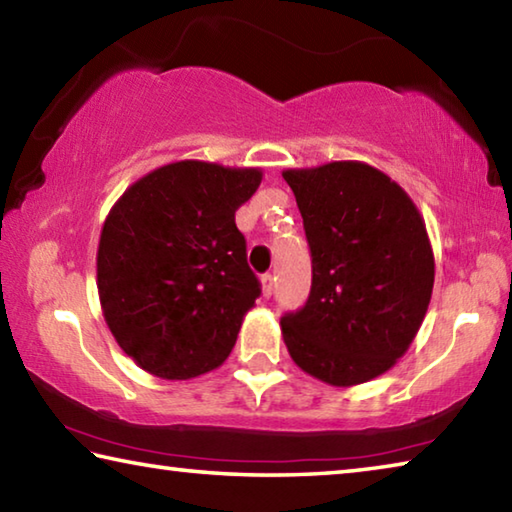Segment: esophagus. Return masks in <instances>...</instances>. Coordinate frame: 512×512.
<instances>
[{"label":"esophagus","mask_w":512,"mask_h":512,"mask_svg":"<svg viewBox=\"0 0 512 512\" xmlns=\"http://www.w3.org/2000/svg\"><path fill=\"white\" fill-rule=\"evenodd\" d=\"M262 296L264 298H271L273 296V275L271 273H264L262 275Z\"/></svg>","instance_id":"esophagus-1"}]
</instances>
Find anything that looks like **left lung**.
<instances>
[{
  "mask_svg": "<svg viewBox=\"0 0 512 512\" xmlns=\"http://www.w3.org/2000/svg\"><path fill=\"white\" fill-rule=\"evenodd\" d=\"M311 248L307 305L280 320L291 359L329 386L391 370L427 316L433 248L411 196L359 160L284 169Z\"/></svg>",
  "mask_w": 512,
  "mask_h": 512,
  "instance_id": "8db88e82",
  "label": "left lung"
}]
</instances>
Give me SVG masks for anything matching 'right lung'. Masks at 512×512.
Wrapping results in <instances>:
<instances>
[{
	"mask_svg": "<svg viewBox=\"0 0 512 512\" xmlns=\"http://www.w3.org/2000/svg\"><path fill=\"white\" fill-rule=\"evenodd\" d=\"M262 169L178 160L126 189L103 221L97 289L119 348L160 379H194L228 359L259 282L235 212Z\"/></svg>",
	"mask_w": 512,
	"mask_h": 512,
	"instance_id": "add662e5",
	"label": "right lung"
}]
</instances>
